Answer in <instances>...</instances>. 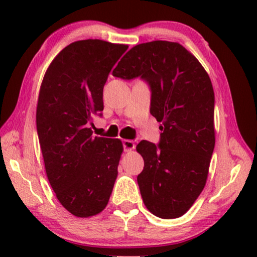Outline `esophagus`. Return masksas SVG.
Segmentation results:
<instances>
[{
    "label": "esophagus",
    "mask_w": 257,
    "mask_h": 257,
    "mask_svg": "<svg viewBox=\"0 0 257 257\" xmlns=\"http://www.w3.org/2000/svg\"><path fill=\"white\" fill-rule=\"evenodd\" d=\"M122 144H123V149L125 152H130L135 149V143L133 141H129V139H123Z\"/></svg>",
    "instance_id": "1"
}]
</instances>
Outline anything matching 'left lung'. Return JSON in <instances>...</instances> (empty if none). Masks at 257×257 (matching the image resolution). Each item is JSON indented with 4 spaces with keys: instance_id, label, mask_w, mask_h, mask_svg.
Here are the masks:
<instances>
[{
    "instance_id": "1",
    "label": "left lung",
    "mask_w": 257,
    "mask_h": 257,
    "mask_svg": "<svg viewBox=\"0 0 257 257\" xmlns=\"http://www.w3.org/2000/svg\"><path fill=\"white\" fill-rule=\"evenodd\" d=\"M113 76L141 77L152 90L151 114L161 122L160 144L142 141L137 177L152 214L176 219L193 206L206 184L215 144L214 92L199 61L176 42L154 41L130 49Z\"/></svg>"
}]
</instances>
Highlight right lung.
<instances>
[{
  "instance_id": "add662e5",
  "label": "right lung",
  "mask_w": 257,
  "mask_h": 257,
  "mask_svg": "<svg viewBox=\"0 0 257 257\" xmlns=\"http://www.w3.org/2000/svg\"><path fill=\"white\" fill-rule=\"evenodd\" d=\"M128 49L101 40L77 41L55 56L43 78L36 125L47 179L64 208L89 217L106 207L123 152L118 138L93 136L108 73Z\"/></svg>"
}]
</instances>
